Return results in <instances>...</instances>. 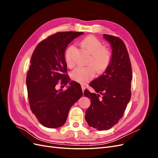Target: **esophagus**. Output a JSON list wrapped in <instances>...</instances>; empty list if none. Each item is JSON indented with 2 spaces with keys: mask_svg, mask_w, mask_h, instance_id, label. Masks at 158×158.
Segmentation results:
<instances>
[{
  "mask_svg": "<svg viewBox=\"0 0 158 158\" xmlns=\"http://www.w3.org/2000/svg\"><path fill=\"white\" fill-rule=\"evenodd\" d=\"M85 89V87L84 86V85H82V92H84Z\"/></svg>",
  "mask_w": 158,
  "mask_h": 158,
  "instance_id": "esophagus-1",
  "label": "esophagus"
}]
</instances>
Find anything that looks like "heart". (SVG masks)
I'll list each match as a JSON object with an SVG mask.
<instances>
[{"label":"heart","mask_w":158,"mask_h":158,"mask_svg":"<svg viewBox=\"0 0 158 158\" xmlns=\"http://www.w3.org/2000/svg\"><path fill=\"white\" fill-rule=\"evenodd\" d=\"M80 45L90 55L87 66H78L71 72L73 80L81 84H85L92 79L95 75V70L98 74L106 71L111 62V52L109 49L103 47V43L94 35H88L80 42ZM74 49L73 45L66 47L64 52V59L69 67L74 64L73 59V52Z\"/></svg>","instance_id":"heart-1"}]
</instances>
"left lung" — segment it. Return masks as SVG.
I'll return each mask as SVG.
<instances>
[{
  "label": "left lung",
  "instance_id": "left-lung-1",
  "mask_svg": "<svg viewBox=\"0 0 158 158\" xmlns=\"http://www.w3.org/2000/svg\"><path fill=\"white\" fill-rule=\"evenodd\" d=\"M111 44L112 56L103 75L90 84L95 93L84 91L91 105L85 112L88 125L98 131L109 130L123 117L131 97L132 67L127 47L121 39L103 34Z\"/></svg>",
  "mask_w": 158,
  "mask_h": 158
}]
</instances>
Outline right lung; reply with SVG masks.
<instances>
[{"mask_svg": "<svg viewBox=\"0 0 158 158\" xmlns=\"http://www.w3.org/2000/svg\"><path fill=\"white\" fill-rule=\"evenodd\" d=\"M83 32H58L41 41L33 51L26 76L27 96L32 113L43 126L58 128L65 123L70 107L83 95L80 84L71 81L65 91L56 90L59 80L67 85L64 52Z\"/></svg>", "mask_w": 158, "mask_h": 158, "instance_id": "add662e5", "label": "right lung"}]
</instances>
